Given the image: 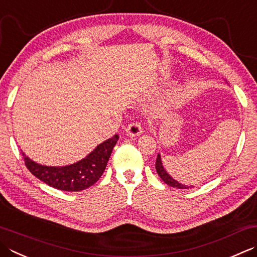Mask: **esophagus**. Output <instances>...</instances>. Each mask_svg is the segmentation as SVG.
<instances>
[{"instance_id": "esophagus-1", "label": "esophagus", "mask_w": 257, "mask_h": 257, "mask_svg": "<svg viewBox=\"0 0 257 257\" xmlns=\"http://www.w3.org/2000/svg\"><path fill=\"white\" fill-rule=\"evenodd\" d=\"M143 125L140 122H132L128 124V127L125 128V134L130 137H135V136H138L143 133Z\"/></svg>"}]
</instances>
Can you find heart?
<instances>
[{
  "mask_svg": "<svg viewBox=\"0 0 257 257\" xmlns=\"http://www.w3.org/2000/svg\"><path fill=\"white\" fill-rule=\"evenodd\" d=\"M168 101H170V102H173V100H172V98H169V99H168Z\"/></svg>",
  "mask_w": 257,
  "mask_h": 257,
  "instance_id": "1",
  "label": "heart"
}]
</instances>
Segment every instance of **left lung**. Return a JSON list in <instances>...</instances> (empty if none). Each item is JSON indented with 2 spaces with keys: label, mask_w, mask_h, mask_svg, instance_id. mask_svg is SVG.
<instances>
[{
  "label": "left lung",
  "mask_w": 257,
  "mask_h": 257,
  "mask_svg": "<svg viewBox=\"0 0 257 257\" xmlns=\"http://www.w3.org/2000/svg\"><path fill=\"white\" fill-rule=\"evenodd\" d=\"M156 170H157V174L160 176V178H162L167 185L172 186V187H177V188H180V189L189 188L188 186L178 183L177 180L174 179L172 176H170L167 172H166V169L164 168V166H163L162 156H160V154L157 155V159H156ZM192 187H193V186H192ZM192 187H190V188H192Z\"/></svg>",
  "instance_id": "obj_1"
}]
</instances>
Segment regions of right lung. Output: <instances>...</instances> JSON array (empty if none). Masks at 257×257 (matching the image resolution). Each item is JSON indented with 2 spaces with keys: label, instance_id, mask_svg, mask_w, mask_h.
Wrapping results in <instances>:
<instances>
[{
  "label": "right lung",
  "instance_id": "add662e5",
  "mask_svg": "<svg viewBox=\"0 0 257 257\" xmlns=\"http://www.w3.org/2000/svg\"><path fill=\"white\" fill-rule=\"evenodd\" d=\"M118 139L119 136L114 135L98 145L83 159L62 167L38 164L30 159L23 152L22 155L30 173L41 182L64 192H80L89 188L101 177Z\"/></svg>",
  "mask_w": 257,
  "mask_h": 257
}]
</instances>
